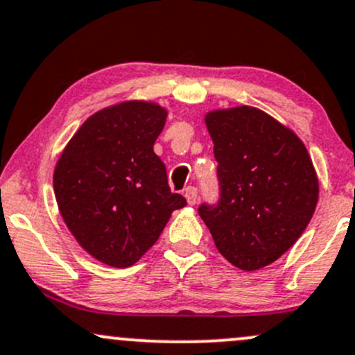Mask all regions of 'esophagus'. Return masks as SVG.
I'll return each instance as SVG.
<instances>
[{
  "mask_svg": "<svg viewBox=\"0 0 355 355\" xmlns=\"http://www.w3.org/2000/svg\"><path fill=\"white\" fill-rule=\"evenodd\" d=\"M184 197L187 199V204L193 206L197 202V189L196 187H187L184 192Z\"/></svg>",
  "mask_w": 355,
  "mask_h": 355,
  "instance_id": "obj_1",
  "label": "esophagus"
}]
</instances>
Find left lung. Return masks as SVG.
I'll list each match as a JSON object with an SVG mask.
<instances>
[{
    "label": "left lung",
    "mask_w": 355,
    "mask_h": 355,
    "mask_svg": "<svg viewBox=\"0 0 355 355\" xmlns=\"http://www.w3.org/2000/svg\"><path fill=\"white\" fill-rule=\"evenodd\" d=\"M221 200L199 207L216 248L236 268L270 266L296 243L318 202V177L303 141L250 105L207 112Z\"/></svg>",
    "instance_id": "1"
}]
</instances>
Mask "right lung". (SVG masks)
Wrapping results in <instances>:
<instances>
[{
    "mask_svg": "<svg viewBox=\"0 0 355 355\" xmlns=\"http://www.w3.org/2000/svg\"><path fill=\"white\" fill-rule=\"evenodd\" d=\"M166 115L165 107L144 100L105 107L81 124L55 163L59 212L81 248L105 266H134L171 212L187 204L171 193L153 151Z\"/></svg>",
    "mask_w": 355,
    "mask_h": 355,
    "instance_id": "right-lung-1",
    "label": "right lung"
}]
</instances>
